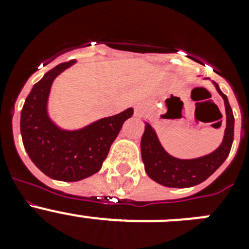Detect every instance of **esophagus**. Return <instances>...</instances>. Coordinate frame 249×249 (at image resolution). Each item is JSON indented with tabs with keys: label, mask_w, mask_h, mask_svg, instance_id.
I'll return each mask as SVG.
<instances>
[{
	"label": "esophagus",
	"mask_w": 249,
	"mask_h": 249,
	"mask_svg": "<svg viewBox=\"0 0 249 249\" xmlns=\"http://www.w3.org/2000/svg\"><path fill=\"white\" fill-rule=\"evenodd\" d=\"M147 112V107L143 105V103H138L135 107V116L136 117H142L144 116Z\"/></svg>",
	"instance_id": "34e87169"
}]
</instances>
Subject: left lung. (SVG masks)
I'll return each instance as SVG.
<instances>
[{"mask_svg":"<svg viewBox=\"0 0 249 249\" xmlns=\"http://www.w3.org/2000/svg\"><path fill=\"white\" fill-rule=\"evenodd\" d=\"M213 85L224 101L226 129L222 143L212 153L192 160L173 157L162 147L153 127L148 122H144L146 126L141 140V155L144 171L157 183L172 188H187L199 184L213 175L230 155L234 136V117L227 96L217 83L213 82Z\"/></svg>","mask_w":249,"mask_h":249,"instance_id":"obj_1","label":"left lung"}]
</instances>
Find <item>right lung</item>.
<instances>
[{
	"label": "right lung",
	"mask_w": 249,
	"mask_h": 249,
	"mask_svg": "<svg viewBox=\"0 0 249 249\" xmlns=\"http://www.w3.org/2000/svg\"><path fill=\"white\" fill-rule=\"evenodd\" d=\"M76 61L61 63L32 87L21 112L22 142L31 160L52 179L77 182L97 173L111 144L133 108L101 118L80 129L57 126L48 114V97L54 78Z\"/></svg>",
	"instance_id": "right-lung-1"
}]
</instances>
